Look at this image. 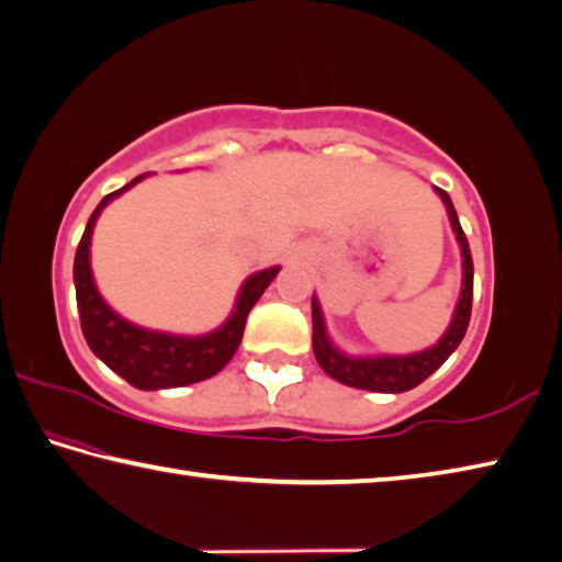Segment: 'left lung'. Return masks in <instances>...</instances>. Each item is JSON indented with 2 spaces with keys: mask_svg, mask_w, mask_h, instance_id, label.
Listing matches in <instances>:
<instances>
[{
  "mask_svg": "<svg viewBox=\"0 0 562 562\" xmlns=\"http://www.w3.org/2000/svg\"><path fill=\"white\" fill-rule=\"evenodd\" d=\"M435 192L447 206L451 229H454L461 249V269H464L461 293L449 328L435 346L419 352H409V356H348L346 350H340L336 342L330 340L321 303L313 296V352H316L318 366L326 370L333 380L342 382V385L370 392H392V395L407 392L412 387H417L419 382H425L431 372L445 366L447 358L459 348V342L467 336L471 318V296H474V261H471L467 234L461 229L457 210L454 204H451V196L445 190H439V187H435Z\"/></svg>",
  "mask_w": 562,
  "mask_h": 562,
  "instance_id": "8db88e82",
  "label": "left lung"
}]
</instances>
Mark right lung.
<instances>
[{
  "instance_id": "1",
  "label": "right lung",
  "mask_w": 562,
  "mask_h": 562,
  "mask_svg": "<svg viewBox=\"0 0 562 562\" xmlns=\"http://www.w3.org/2000/svg\"><path fill=\"white\" fill-rule=\"evenodd\" d=\"M145 175H137L121 190L105 194L101 204L95 206L91 220L86 224L81 244L76 249L74 261V283H76V303L78 316H81V330L93 350L95 358H101L115 375L131 382L137 390H167L184 387L192 382H202L220 372L239 348L246 316L261 299V293L269 289V283L281 271V266L256 271L241 283L239 296H236L232 316L220 328L206 333V336H172V333L147 330L125 321L123 316L108 306L91 271V236L98 214H101L115 196L143 180Z\"/></svg>"
}]
</instances>
